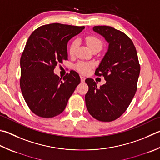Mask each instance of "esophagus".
<instances>
[{
  "instance_id": "esophagus-1",
  "label": "esophagus",
  "mask_w": 160,
  "mask_h": 160,
  "mask_svg": "<svg viewBox=\"0 0 160 160\" xmlns=\"http://www.w3.org/2000/svg\"><path fill=\"white\" fill-rule=\"evenodd\" d=\"M80 79H81V82H85V76H82V75H81Z\"/></svg>"
}]
</instances>
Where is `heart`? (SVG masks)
Segmentation results:
<instances>
[{
    "mask_svg": "<svg viewBox=\"0 0 160 160\" xmlns=\"http://www.w3.org/2000/svg\"><path fill=\"white\" fill-rule=\"evenodd\" d=\"M85 42L87 45H88V47L91 49L92 50H94L95 49H101L102 48V42L101 40L98 38L97 37L94 36H89L85 38ZM78 45V40H74L72 41L70 46H69V54H70L71 56H73L75 53V51H76V49ZM93 64L90 63H85V62H79L78 63L76 66H75V68H76L78 71H80L82 73H87L88 72L89 69L91 67H92Z\"/></svg>",
    "mask_w": 160,
    "mask_h": 160,
    "instance_id": "obj_1",
    "label": "heart"
}]
</instances>
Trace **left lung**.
Listing matches in <instances>:
<instances>
[{"instance_id": "8db88e82", "label": "left lung", "mask_w": 160, "mask_h": 160, "mask_svg": "<svg viewBox=\"0 0 160 160\" xmlns=\"http://www.w3.org/2000/svg\"><path fill=\"white\" fill-rule=\"evenodd\" d=\"M93 30L109 44L95 71L106 82L98 88L92 78L86 79L89 90L85 103L93 118L111 122L120 118L132 102L137 89L140 64L135 46L125 33L108 26H96Z\"/></svg>"}]
</instances>
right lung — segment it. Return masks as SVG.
<instances>
[{
	"label": "right lung",
	"instance_id": "right-lung-1",
	"mask_svg": "<svg viewBox=\"0 0 160 160\" xmlns=\"http://www.w3.org/2000/svg\"><path fill=\"white\" fill-rule=\"evenodd\" d=\"M84 28L54 23L38 28L28 38L20 59V88L28 108L39 117L61 114L80 84L75 71L62 78L54 73V69L68 59V40Z\"/></svg>",
	"mask_w": 160,
	"mask_h": 160
}]
</instances>
